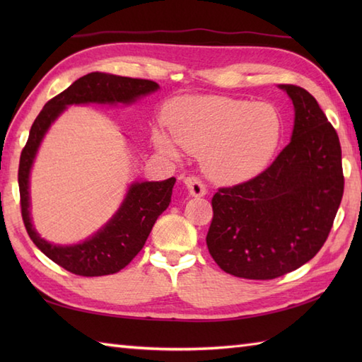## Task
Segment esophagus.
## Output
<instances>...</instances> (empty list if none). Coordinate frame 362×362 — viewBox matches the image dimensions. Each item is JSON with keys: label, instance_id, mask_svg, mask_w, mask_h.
<instances>
[{"label": "esophagus", "instance_id": "esophagus-1", "mask_svg": "<svg viewBox=\"0 0 362 362\" xmlns=\"http://www.w3.org/2000/svg\"><path fill=\"white\" fill-rule=\"evenodd\" d=\"M185 185H187L191 196L202 197V196L206 194V185L204 183V180L201 179V177L188 175L187 179H185Z\"/></svg>", "mask_w": 362, "mask_h": 362}]
</instances>
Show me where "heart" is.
Instances as JSON below:
<instances>
[{"label":"heart","instance_id":"b5f03b06","mask_svg":"<svg viewBox=\"0 0 362 362\" xmlns=\"http://www.w3.org/2000/svg\"><path fill=\"white\" fill-rule=\"evenodd\" d=\"M173 139L158 130L156 146L175 157L182 149L201 153L214 180L243 182L259 174L272 160L283 136V117L271 103L227 96H187L168 109Z\"/></svg>","mask_w":362,"mask_h":362}]
</instances>
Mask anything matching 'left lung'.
<instances>
[{"label":"left lung","instance_id":"left-lung-1","mask_svg":"<svg viewBox=\"0 0 362 362\" xmlns=\"http://www.w3.org/2000/svg\"><path fill=\"white\" fill-rule=\"evenodd\" d=\"M296 109L291 143L253 179L211 199L206 247L227 274L272 280L316 257L344 194L342 151L332 122L302 87L280 86Z\"/></svg>","mask_w":362,"mask_h":362}]
</instances>
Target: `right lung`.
<instances>
[{"instance_id":"obj_1","label":"right lung","mask_w":362,"mask_h":362,"mask_svg":"<svg viewBox=\"0 0 362 362\" xmlns=\"http://www.w3.org/2000/svg\"><path fill=\"white\" fill-rule=\"evenodd\" d=\"M158 83L148 79L90 73L82 76L62 93L54 96L38 113L21 151L18 187L21 216L30 240L46 257L68 272L81 276H101L121 271L143 249L157 218L171 202L174 177L163 182L134 183L121 209L103 230L76 245H56L38 236L29 218V171L38 146L51 122L70 104L134 103L136 98L156 91Z\"/></svg>"}]
</instances>
